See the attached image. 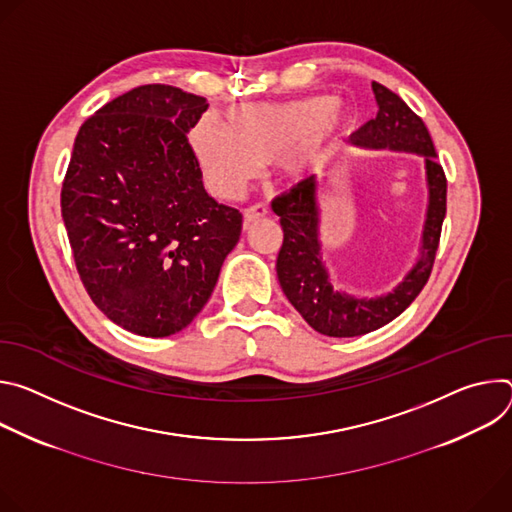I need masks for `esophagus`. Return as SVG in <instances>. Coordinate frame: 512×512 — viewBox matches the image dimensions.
Instances as JSON below:
<instances>
[{
	"label": "esophagus",
	"mask_w": 512,
	"mask_h": 512,
	"mask_svg": "<svg viewBox=\"0 0 512 512\" xmlns=\"http://www.w3.org/2000/svg\"><path fill=\"white\" fill-rule=\"evenodd\" d=\"M266 213H268V207L262 205V203H256V205L246 207V209H244V230H248V227H250L256 219H262Z\"/></svg>",
	"instance_id": "esophagus-1"
}]
</instances>
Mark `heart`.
<instances>
[{
  "instance_id": "b5f03b06",
  "label": "heart",
  "mask_w": 512,
  "mask_h": 512,
  "mask_svg": "<svg viewBox=\"0 0 512 512\" xmlns=\"http://www.w3.org/2000/svg\"><path fill=\"white\" fill-rule=\"evenodd\" d=\"M348 126L350 113L342 101L313 95L234 109L227 113V128L201 120L191 144L211 189L236 197L270 160L282 181L311 177Z\"/></svg>"
}]
</instances>
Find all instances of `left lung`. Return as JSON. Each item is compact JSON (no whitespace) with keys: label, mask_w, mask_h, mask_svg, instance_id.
Here are the masks:
<instances>
[{"label":"left lung","mask_w":512,"mask_h":512,"mask_svg":"<svg viewBox=\"0 0 512 512\" xmlns=\"http://www.w3.org/2000/svg\"><path fill=\"white\" fill-rule=\"evenodd\" d=\"M378 103L376 118L350 136V142L368 150H396L425 158L429 203L423 225L421 252L413 268L394 291L364 299L331 285L319 242V191L321 181L309 177L289 193L272 201L280 217L282 246L276 258V274L291 305L319 333L329 337H356L380 329L399 317L427 285L445 217L447 181L433 140L417 113L380 83H372Z\"/></svg>","instance_id":"obj_1"}]
</instances>
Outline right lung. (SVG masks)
I'll list each match as a JSON object with an SVG mask.
<instances>
[{"label":"right lung","instance_id":"add662e5","mask_svg":"<svg viewBox=\"0 0 512 512\" xmlns=\"http://www.w3.org/2000/svg\"><path fill=\"white\" fill-rule=\"evenodd\" d=\"M209 107L170 85H142L81 126L61 191L77 272L116 325L166 337L209 301L242 213L203 187L187 134Z\"/></svg>","mask_w":512,"mask_h":512}]
</instances>
